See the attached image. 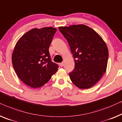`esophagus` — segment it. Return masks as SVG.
Instances as JSON below:
<instances>
[{
	"mask_svg": "<svg viewBox=\"0 0 122 122\" xmlns=\"http://www.w3.org/2000/svg\"><path fill=\"white\" fill-rule=\"evenodd\" d=\"M60 66L61 67H63V66H64V63L63 62H61V63H60Z\"/></svg>",
	"mask_w": 122,
	"mask_h": 122,
	"instance_id": "34e87169",
	"label": "esophagus"
}]
</instances>
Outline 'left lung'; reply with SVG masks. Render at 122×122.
Instances as JSON below:
<instances>
[{
  "instance_id": "8db88e82",
  "label": "left lung",
  "mask_w": 122,
  "mask_h": 122,
  "mask_svg": "<svg viewBox=\"0 0 122 122\" xmlns=\"http://www.w3.org/2000/svg\"><path fill=\"white\" fill-rule=\"evenodd\" d=\"M59 29L75 60V68L69 73L71 81L81 89L91 88L106 72L108 50L105 42L95 30L83 24Z\"/></svg>"
}]
</instances>
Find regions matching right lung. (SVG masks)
I'll return each instance as SVG.
<instances>
[{"label":"right lung","mask_w":122,"mask_h":122,"mask_svg":"<svg viewBox=\"0 0 122 122\" xmlns=\"http://www.w3.org/2000/svg\"><path fill=\"white\" fill-rule=\"evenodd\" d=\"M56 29H33L17 42L12 54L14 69L20 80L32 88L47 83L59 66L51 61L49 49Z\"/></svg>","instance_id":"add662e5"}]
</instances>
